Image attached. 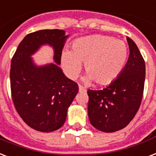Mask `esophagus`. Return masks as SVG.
Here are the masks:
<instances>
[{
    "label": "esophagus",
    "mask_w": 156,
    "mask_h": 156,
    "mask_svg": "<svg viewBox=\"0 0 156 156\" xmlns=\"http://www.w3.org/2000/svg\"><path fill=\"white\" fill-rule=\"evenodd\" d=\"M78 88H79L80 92H86V89L83 86H81V85H78Z\"/></svg>",
    "instance_id": "34e87169"
}]
</instances>
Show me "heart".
I'll use <instances>...</instances> for the list:
<instances>
[{
    "label": "heart",
    "mask_w": 156,
    "mask_h": 156,
    "mask_svg": "<svg viewBox=\"0 0 156 156\" xmlns=\"http://www.w3.org/2000/svg\"><path fill=\"white\" fill-rule=\"evenodd\" d=\"M128 47L124 41L107 35H91L76 40L72 50L64 49L61 55V65L67 77L75 79L82 69L87 74V83L95 80L107 85L118 78L126 64Z\"/></svg>",
    "instance_id": "b5f03b06"
}]
</instances>
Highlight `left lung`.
I'll use <instances>...</instances> for the list:
<instances>
[{
    "instance_id": "1",
    "label": "left lung",
    "mask_w": 156,
    "mask_h": 156,
    "mask_svg": "<svg viewBox=\"0 0 156 156\" xmlns=\"http://www.w3.org/2000/svg\"><path fill=\"white\" fill-rule=\"evenodd\" d=\"M130 55L122 73L101 90L89 89L87 113L93 126L103 132L122 130L139 110L146 78V65L138 47L129 37Z\"/></svg>"
}]
</instances>
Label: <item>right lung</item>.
Listing matches in <instances>:
<instances>
[{
  "label": "right lung",
  "instance_id": "obj_1",
  "mask_svg": "<svg viewBox=\"0 0 156 156\" xmlns=\"http://www.w3.org/2000/svg\"><path fill=\"white\" fill-rule=\"evenodd\" d=\"M69 35L62 30H43L27 34L10 63L14 105L23 121L42 132L56 131L65 122L78 86L63 73L61 55ZM43 45L54 50L55 63L37 66L31 57Z\"/></svg>",
  "mask_w": 156,
  "mask_h": 156
}]
</instances>
